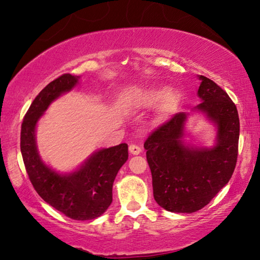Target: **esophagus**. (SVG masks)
<instances>
[{"label":"esophagus","instance_id":"1","mask_svg":"<svg viewBox=\"0 0 260 260\" xmlns=\"http://www.w3.org/2000/svg\"><path fill=\"white\" fill-rule=\"evenodd\" d=\"M142 151V149H141L140 146H136V144H131L129 146V152L132 155H139Z\"/></svg>","mask_w":260,"mask_h":260}]
</instances>
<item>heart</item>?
Returning <instances> with one entry per match:
<instances>
[{
	"mask_svg": "<svg viewBox=\"0 0 260 260\" xmlns=\"http://www.w3.org/2000/svg\"><path fill=\"white\" fill-rule=\"evenodd\" d=\"M180 94L167 87H151L143 90L138 96V101L144 107H155L159 104L161 116H169L178 109L180 104Z\"/></svg>",
	"mask_w": 260,
	"mask_h": 260,
	"instance_id": "heart-1",
	"label": "heart"
}]
</instances>
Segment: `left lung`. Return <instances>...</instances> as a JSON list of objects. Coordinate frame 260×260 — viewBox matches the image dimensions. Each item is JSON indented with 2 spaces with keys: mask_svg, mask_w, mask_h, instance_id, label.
<instances>
[{
  "mask_svg": "<svg viewBox=\"0 0 260 260\" xmlns=\"http://www.w3.org/2000/svg\"><path fill=\"white\" fill-rule=\"evenodd\" d=\"M197 95L203 112L217 126L212 148L188 146L182 140L189 113L179 112L144 142L152 175L153 197L170 212L192 213L204 208L225 187L235 170L240 119L236 105L217 83L199 76Z\"/></svg>",
  "mask_w": 260,
  "mask_h": 260,
  "instance_id": "8db88e82",
  "label": "left lung"
}]
</instances>
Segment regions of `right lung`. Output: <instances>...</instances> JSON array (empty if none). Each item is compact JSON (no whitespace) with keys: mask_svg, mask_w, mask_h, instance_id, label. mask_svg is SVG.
<instances>
[{"mask_svg":"<svg viewBox=\"0 0 260 260\" xmlns=\"http://www.w3.org/2000/svg\"><path fill=\"white\" fill-rule=\"evenodd\" d=\"M80 76L67 73L43 88L26 112L20 132V151L26 172L41 199L67 217L91 220L102 215L112 203V186L120 167L128 159V146L101 149L78 170L61 174L42 161L35 129L51 102L77 86Z\"/></svg>","mask_w":260,"mask_h":260,"instance_id":"1","label":"right lung"}]
</instances>
